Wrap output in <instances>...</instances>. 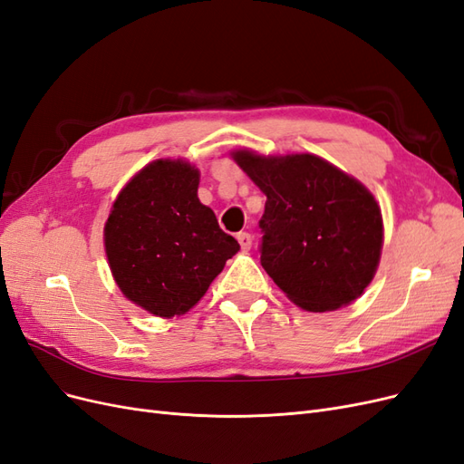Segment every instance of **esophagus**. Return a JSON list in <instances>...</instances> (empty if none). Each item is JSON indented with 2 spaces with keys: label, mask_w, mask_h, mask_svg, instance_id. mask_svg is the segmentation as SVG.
Wrapping results in <instances>:
<instances>
[{
  "label": "esophagus",
  "mask_w": 464,
  "mask_h": 464,
  "mask_svg": "<svg viewBox=\"0 0 464 464\" xmlns=\"http://www.w3.org/2000/svg\"><path fill=\"white\" fill-rule=\"evenodd\" d=\"M236 237H237V242H240V246H242L244 251H249V249H251V244H254V237H251V234L240 232Z\"/></svg>",
  "instance_id": "1"
}]
</instances>
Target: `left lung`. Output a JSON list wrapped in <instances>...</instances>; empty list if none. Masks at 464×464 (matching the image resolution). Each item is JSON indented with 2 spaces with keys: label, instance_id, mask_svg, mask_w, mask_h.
<instances>
[{
  "label": "left lung",
  "instance_id": "left-lung-1",
  "mask_svg": "<svg viewBox=\"0 0 464 464\" xmlns=\"http://www.w3.org/2000/svg\"><path fill=\"white\" fill-rule=\"evenodd\" d=\"M232 157L266 198L259 251L275 285L307 312H333L362 296L383 246L373 195L315 154L244 149Z\"/></svg>",
  "mask_w": 464,
  "mask_h": 464
}]
</instances>
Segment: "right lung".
<instances>
[{"instance_id": "add662e5", "label": "right lung", "mask_w": 464, "mask_h": 464, "mask_svg": "<svg viewBox=\"0 0 464 464\" xmlns=\"http://www.w3.org/2000/svg\"><path fill=\"white\" fill-rule=\"evenodd\" d=\"M199 170L186 160H154L111 207L104 247L123 296L152 315L189 312L237 244L198 198Z\"/></svg>"}]
</instances>
